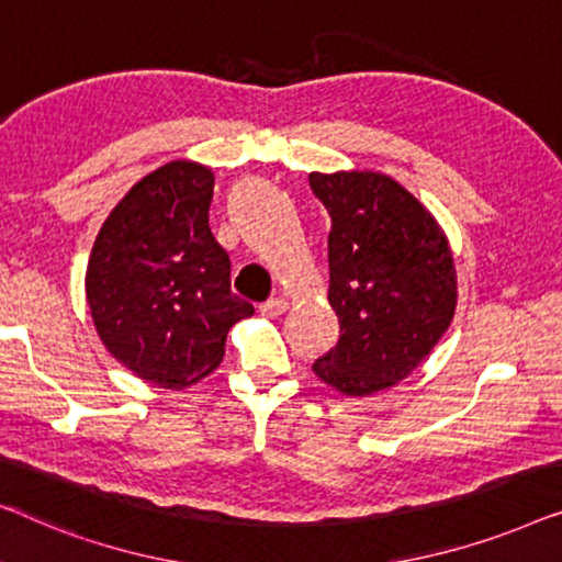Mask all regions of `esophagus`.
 <instances>
[{"instance_id":"34e87169","label":"esophagus","mask_w":562,"mask_h":562,"mask_svg":"<svg viewBox=\"0 0 562 562\" xmlns=\"http://www.w3.org/2000/svg\"><path fill=\"white\" fill-rule=\"evenodd\" d=\"M288 307H290V303L284 297H272L262 305V313L267 315V318H280L282 313H288Z\"/></svg>"}]
</instances>
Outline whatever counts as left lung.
<instances>
[{
    "mask_svg": "<svg viewBox=\"0 0 562 562\" xmlns=\"http://www.w3.org/2000/svg\"><path fill=\"white\" fill-rule=\"evenodd\" d=\"M311 188L330 216L328 303L341 323L313 371L346 397H369L413 374L448 330L453 251L436 216L384 172H311Z\"/></svg>",
    "mask_w": 562,
    "mask_h": 562,
    "instance_id": "obj_1",
    "label": "left lung"
}]
</instances>
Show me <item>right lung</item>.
<instances>
[{
    "label": "right lung",
    "instance_id": "obj_1",
    "mask_svg": "<svg viewBox=\"0 0 562 562\" xmlns=\"http://www.w3.org/2000/svg\"><path fill=\"white\" fill-rule=\"evenodd\" d=\"M213 172L172 160L114 205L86 267L101 344L149 384L186 390L218 367L226 334L255 313L232 292V262L209 228Z\"/></svg>",
    "mask_w": 562,
    "mask_h": 562
}]
</instances>
